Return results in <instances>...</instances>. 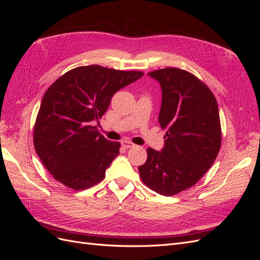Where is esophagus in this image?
Masks as SVG:
<instances>
[{
  "instance_id": "esophagus-1",
  "label": "esophagus",
  "mask_w": 260,
  "mask_h": 260,
  "mask_svg": "<svg viewBox=\"0 0 260 260\" xmlns=\"http://www.w3.org/2000/svg\"><path fill=\"white\" fill-rule=\"evenodd\" d=\"M121 145H122L124 148H131V147H135V146H136L132 142H130V141H122Z\"/></svg>"
}]
</instances>
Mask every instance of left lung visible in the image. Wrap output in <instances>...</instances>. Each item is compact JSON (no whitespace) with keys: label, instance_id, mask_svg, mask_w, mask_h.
Instances as JSON below:
<instances>
[{"label":"left lung","instance_id":"obj_1","mask_svg":"<svg viewBox=\"0 0 260 260\" xmlns=\"http://www.w3.org/2000/svg\"><path fill=\"white\" fill-rule=\"evenodd\" d=\"M148 75L160 83L158 121L167 132L161 152L148 147L139 172L151 190L172 196L198 183L216 159L221 146L218 104L208 86L186 70L167 67Z\"/></svg>","mask_w":260,"mask_h":260}]
</instances>
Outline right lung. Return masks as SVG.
<instances>
[{
    "label": "right lung",
    "instance_id": "right-lung-1",
    "mask_svg": "<svg viewBox=\"0 0 260 260\" xmlns=\"http://www.w3.org/2000/svg\"><path fill=\"white\" fill-rule=\"evenodd\" d=\"M143 75L138 70L80 66L46 90L35 123L34 145L55 180L75 191L104 180L120 143L105 139L94 122L107 111L117 91Z\"/></svg>",
    "mask_w": 260,
    "mask_h": 260
}]
</instances>
